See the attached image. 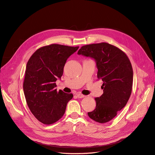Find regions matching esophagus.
Returning a JSON list of instances; mask_svg holds the SVG:
<instances>
[{
    "label": "esophagus",
    "instance_id": "1",
    "mask_svg": "<svg viewBox=\"0 0 155 155\" xmlns=\"http://www.w3.org/2000/svg\"><path fill=\"white\" fill-rule=\"evenodd\" d=\"M76 95H77V96L78 98H83V97H85V95H83V94H80V93H77V94H76Z\"/></svg>",
    "mask_w": 155,
    "mask_h": 155
}]
</instances>
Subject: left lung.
<instances>
[{
	"instance_id": "left-lung-1",
	"label": "left lung",
	"mask_w": 155,
	"mask_h": 155,
	"mask_svg": "<svg viewBox=\"0 0 155 155\" xmlns=\"http://www.w3.org/2000/svg\"><path fill=\"white\" fill-rule=\"evenodd\" d=\"M77 54L94 60L97 78L103 81V94L95 98V109L88 113L93 120L105 123L127 103L132 93L133 69L127 55L106 43L82 46Z\"/></svg>"
}]
</instances>
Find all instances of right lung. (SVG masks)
I'll use <instances>...</instances> for the list:
<instances>
[{"mask_svg":"<svg viewBox=\"0 0 155 155\" xmlns=\"http://www.w3.org/2000/svg\"><path fill=\"white\" fill-rule=\"evenodd\" d=\"M79 47L51 45L38 49L27 62L23 82L25 99L32 114L41 122L51 124L64 114L72 93L57 91L67 59Z\"/></svg>","mask_w":155,"mask_h":155,"instance_id":"add662e5","label":"right lung"}]
</instances>
